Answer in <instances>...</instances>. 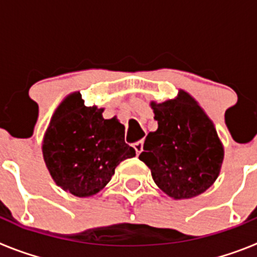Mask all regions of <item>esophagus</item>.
I'll return each instance as SVG.
<instances>
[{
    "label": "esophagus",
    "instance_id": "obj_1",
    "mask_svg": "<svg viewBox=\"0 0 257 257\" xmlns=\"http://www.w3.org/2000/svg\"><path fill=\"white\" fill-rule=\"evenodd\" d=\"M133 147H134V149H135L136 154H140V153H142V152H143V147H144V142H143V140H139V142L134 143Z\"/></svg>",
    "mask_w": 257,
    "mask_h": 257
}]
</instances>
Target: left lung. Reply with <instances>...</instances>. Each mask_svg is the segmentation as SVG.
Returning <instances> with one entry per match:
<instances>
[{"label": "left lung", "instance_id": "obj_1", "mask_svg": "<svg viewBox=\"0 0 257 257\" xmlns=\"http://www.w3.org/2000/svg\"><path fill=\"white\" fill-rule=\"evenodd\" d=\"M158 128L149 133L139 160L157 187L171 198L189 199L208 189L221 170L224 145L215 124L189 92L151 101Z\"/></svg>", "mask_w": 257, "mask_h": 257}]
</instances>
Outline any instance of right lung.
Returning a JSON list of instances; mask_svg holds the SVG:
<instances>
[{
    "mask_svg": "<svg viewBox=\"0 0 257 257\" xmlns=\"http://www.w3.org/2000/svg\"><path fill=\"white\" fill-rule=\"evenodd\" d=\"M103 108L86 106L79 91L65 96L52 114L42 140V154L52 180L65 192L95 196L122 161L135 157L124 143V126L104 119Z\"/></svg>",
    "mask_w": 257,
    "mask_h": 257,
    "instance_id": "obj_1",
    "label": "right lung"
}]
</instances>
